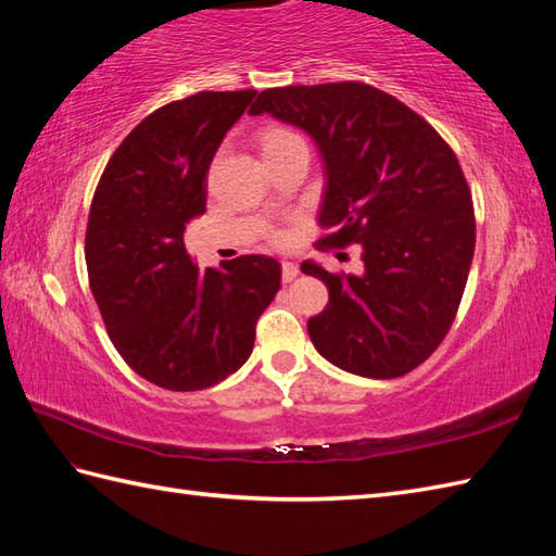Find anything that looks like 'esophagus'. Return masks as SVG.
Instances as JSON below:
<instances>
[{
	"instance_id": "1",
	"label": "esophagus",
	"mask_w": 556,
	"mask_h": 556,
	"mask_svg": "<svg viewBox=\"0 0 556 556\" xmlns=\"http://www.w3.org/2000/svg\"><path fill=\"white\" fill-rule=\"evenodd\" d=\"M296 277H299V265L281 263V279H285V281H293Z\"/></svg>"
}]
</instances>
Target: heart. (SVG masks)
Listing matches in <instances>:
<instances>
[{"instance_id":"1","label":"heart","mask_w":556,"mask_h":556,"mask_svg":"<svg viewBox=\"0 0 556 556\" xmlns=\"http://www.w3.org/2000/svg\"><path fill=\"white\" fill-rule=\"evenodd\" d=\"M293 140H301V138L296 134L287 131V128L271 126V128H267L263 136H260V146H263V152L267 155V152H271V150H277V148L287 146V143H293Z\"/></svg>"}]
</instances>
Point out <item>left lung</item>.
<instances>
[{
	"mask_svg": "<svg viewBox=\"0 0 556 556\" xmlns=\"http://www.w3.org/2000/svg\"><path fill=\"white\" fill-rule=\"evenodd\" d=\"M253 116L308 134L325 164L320 245H361V275L325 281L327 308L308 320L313 346L337 368L392 380L430 358L452 327L476 251V217L458 160L404 102L365 83L269 88Z\"/></svg>",
	"mask_w": 556,
	"mask_h": 556,
	"instance_id": "1",
	"label": "left lung"
}]
</instances>
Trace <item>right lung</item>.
Segmentation results:
<instances>
[{"mask_svg": "<svg viewBox=\"0 0 556 556\" xmlns=\"http://www.w3.org/2000/svg\"><path fill=\"white\" fill-rule=\"evenodd\" d=\"M257 90L198 92L146 116L104 167L90 205V291L122 358L172 392L222 382L253 353L281 287L269 255L193 265L186 224L207 205V169Z\"/></svg>", "mask_w": 556, "mask_h": 556, "instance_id": "right-lung-1", "label": "right lung"}]
</instances>
